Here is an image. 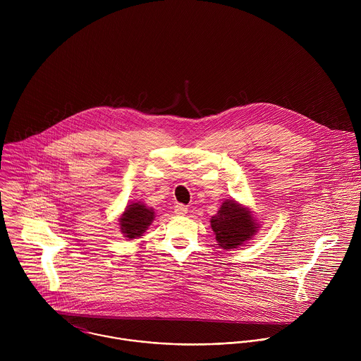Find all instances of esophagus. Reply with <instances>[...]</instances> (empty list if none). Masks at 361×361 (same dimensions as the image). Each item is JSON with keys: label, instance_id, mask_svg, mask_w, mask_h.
<instances>
[{"label": "esophagus", "instance_id": "esophagus-1", "mask_svg": "<svg viewBox=\"0 0 361 361\" xmlns=\"http://www.w3.org/2000/svg\"><path fill=\"white\" fill-rule=\"evenodd\" d=\"M173 209H175L176 215H185L188 212V207L183 206V204H176Z\"/></svg>", "mask_w": 361, "mask_h": 361}]
</instances>
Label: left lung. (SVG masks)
<instances>
[{
	"label": "left lung",
	"mask_w": 361,
	"mask_h": 361,
	"mask_svg": "<svg viewBox=\"0 0 361 361\" xmlns=\"http://www.w3.org/2000/svg\"><path fill=\"white\" fill-rule=\"evenodd\" d=\"M211 228L215 233L218 246L228 250L236 249L256 233V222L250 212L228 200L222 203L221 209L211 218Z\"/></svg>",
	"instance_id": "1"
}]
</instances>
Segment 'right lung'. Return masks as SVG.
Wrapping results in <instances>:
<instances>
[{
  "label": "right lung",
  "instance_id": "right-lung-1",
  "mask_svg": "<svg viewBox=\"0 0 361 361\" xmlns=\"http://www.w3.org/2000/svg\"><path fill=\"white\" fill-rule=\"evenodd\" d=\"M154 212L140 203H135L128 206L122 218L119 219L122 233L129 239H136L142 236L147 226L153 222Z\"/></svg>",
  "mask_w": 361,
  "mask_h": 361
}]
</instances>
